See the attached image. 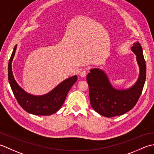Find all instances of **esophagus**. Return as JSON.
<instances>
[{"label":"esophagus","mask_w":154,"mask_h":154,"mask_svg":"<svg viewBox=\"0 0 154 154\" xmlns=\"http://www.w3.org/2000/svg\"><path fill=\"white\" fill-rule=\"evenodd\" d=\"M86 75H87V72H86V71H85V70H82L80 74V76L81 77H82V78L86 77Z\"/></svg>","instance_id":"esophagus-1"}]
</instances>
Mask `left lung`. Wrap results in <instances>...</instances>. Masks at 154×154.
I'll return each mask as SVG.
<instances>
[{
    "instance_id": "8db88e82",
    "label": "left lung",
    "mask_w": 154,
    "mask_h": 154,
    "mask_svg": "<svg viewBox=\"0 0 154 154\" xmlns=\"http://www.w3.org/2000/svg\"><path fill=\"white\" fill-rule=\"evenodd\" d=\"M131 50L136 56L140 68L138 78L132 86L127 89L116 88L105 72L100 68L90 69L87 75L90 104L103 116L111 118L125 114L134 107L142 94L146 77L143 50L138 42L134 44Z\"/></svg>"
}]
</instances>
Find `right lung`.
<instances>
[{
  "mask_svg": "<svg viewBox=\"0 0 154 154\" xmlns=\"http://www.w3.org/2000/svg\"><path fill=\"white\" fill-rule=\"evenodd\" d=\"M17 48V45H16L9 60L8 77L9 84L17 102L25 111L30 114L38 116H50L55 114L63 105L69 90L77 80V76L75 75L62 81L46 94L36 96L27 93L18 85L12 73V62Z\"/></svg>",
  "mask_w": 154,
  "mask_h": 154,
  "instance_id": "1",
  "label": "right lung"
}]
</instances>
